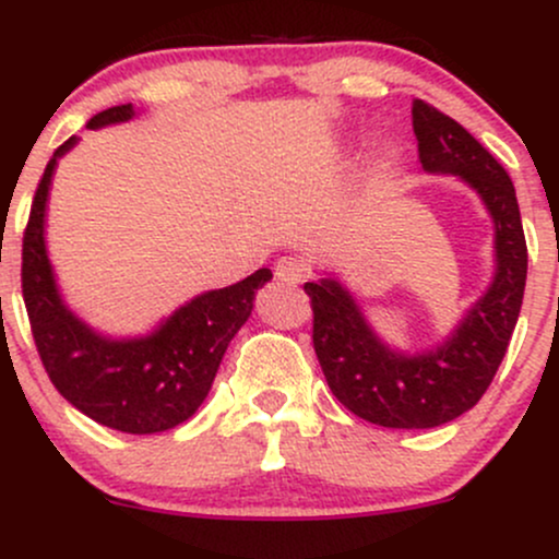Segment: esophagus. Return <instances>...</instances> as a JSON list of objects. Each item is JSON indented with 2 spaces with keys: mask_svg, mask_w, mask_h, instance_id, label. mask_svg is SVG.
<instances>
[{
  "mask_svg": "<svg viewBox=\"0 0 559 559\" xmlns=\"http://www.w3.org/2000/svg\"><path fill=\"white\" fill-rule=\"evenodd\" d=\"M275 278H278L281 284H288V286L301 284V281L307 278L305 260H299V258H281L278 262H275Z\"/></svg>",
  "mask_w": 559,
  "mask_h": 559,
  "instance_id": "1",
  "label": "esophagus"
}]
</instances>
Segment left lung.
Segmentation results:
<instances>
[{"mask_svg": "<svg viewBox=\"0 0 559 559\" xmlns=\"http://www.w3.org/2000/svg\"><path fill=\"white\" fill-rule=\"evenodd\" d=\"M413 131L423 170L460 176L484 199L493 217L497 273L452 336L418 355L389 349L336 278L305 284L312 346L333 396L383 428H436L476 407L515 331L528 273L515 186L502 165L457 120L423 99L413 102Z\"/></svg>", "mask_w": 559, "mask_h": 559, "instance_id": "1", "label": "left lung"}]
</instances>
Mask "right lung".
Here are the masks:
<instances>
[{"label":"right lung","instance_id":"obj_1","mask_svg":"<svg viewBox=\"0 0 559 559\" xmlns=\"http://www.w3.org/2000/svg\"><path fill=\"white\" fill-rule=\"evenodd\" d=\"M131 105L96 112L86 128L123 123ZM75 136L57 146L44 168L23 234V301L49 381L99 426L123 433H157L189 420L213 386L230 338L252 316L254 292L273 278L260 267L239 284L199 294L141 338H107L62 305L44 243V213L57 159Z\"/></svg>","mask_w":559,"mask_h":559}]
</instances>
